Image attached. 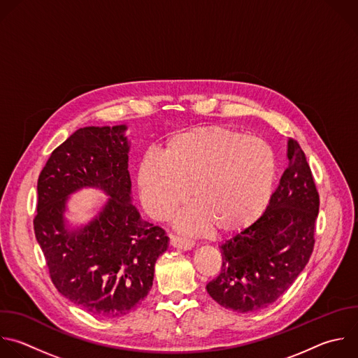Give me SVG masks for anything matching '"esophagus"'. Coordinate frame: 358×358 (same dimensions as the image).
<instances>
[{
  "instance_id": "obj_1",
  "label": "esophagus",
  "mask_w": 358,
  "mask_h": 358,
  "mask_svg": "<svg viewBox=\"0 0 358 358\" xmlns=\"http://www.w3.org/2000/svg\"><path fill=\"white\" fill-rule=\"evenodd\" d=\"M170 243L173 248L181 249V250H191L195 246V242L191 239H187V237H181V236H176L171 234L170 236Z\"/></svg>"
}]
</instances>
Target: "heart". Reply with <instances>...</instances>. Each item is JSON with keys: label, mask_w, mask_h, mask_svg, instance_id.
Listing matches in <instances>:
<instances>
[{"label": "heart", "mask_w": 358, "mask_h": 358, "mask_svg": "<svg viewBox=\"0 0 358 358\" xmlns=\"http://www.w3.org/2000/svg\"><path fill=\"white\" fill-rule=\"evenodd\" d=\"M275 178L273 149L259 138L224 128H195L150 149L139 164V191L146 212L167 220L188 198L194 201L177 227L202 233L215 226L233 233L266 209Z\"/></svg>", "instance_id": "b5f03b06"}]
</instances>
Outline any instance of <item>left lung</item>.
Returning <instances> with one entry per match:
<instances>
[{
    "mask_svg": "<svg viewBox=\"0 0 358 358\" xmlns=\"http://www.w3.org/2000/svg\"><path fill=\"white\" fill-rule=\"evenodd\" d=\"M288 167L264 213L220 245L222 267L208 294L241 313L273 305L308 264L315 246L319 192L299 143L289 138Z\"/></svg>",
    "mask_w": 358,
    "mask_h": 358,
    "instance_id": "1",
    "label": "left lung"
}]
</instances>
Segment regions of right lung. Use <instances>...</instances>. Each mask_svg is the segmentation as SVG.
Instances as JSON below:
<instances>
[{"label": "right lung", "mask_w": 358, "mask_h": 358, "mask_svg": "<svg viewBox=\"0 0 358 358\" xmlns=\"http://www.w3.org/2000/svg\"><path fill=\"white\" fill-rule=\"evenodd\" d=\"M125 131V125L80 128L52 152L38 180L34 229L52 282L98 317H119L138 306L169 248L166 231L143 220L131 202ZM83 186L99 187L110 198L88 225L70 232L65 201Z\"/></svg>", "instance_id": "add662e5"}]
</instances>
